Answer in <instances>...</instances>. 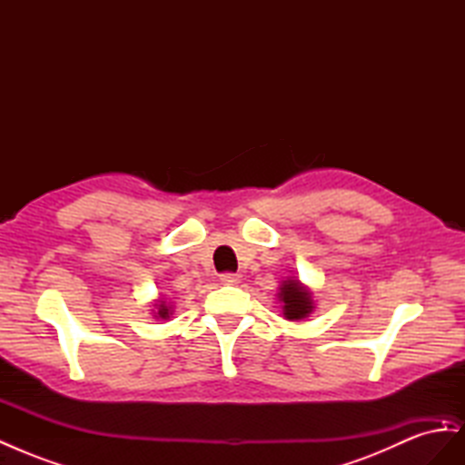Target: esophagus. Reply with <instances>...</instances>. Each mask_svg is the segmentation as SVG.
<instances>
[{
  "mask_svg": "<svg viewBox=\"0 0 465 465\" xmlns=\"http://www.w3.org/2000/svg\"><path fill=\"white\" fill-rule=\"evenodd\" d=\"M241 281H242V275H238V273H223L221 275L223 285H238Z\"/></svg>",
  "mask_w": 465,
  "mask_h": 465,
  "instance_id": "obj_1",
  "label": "esophagus"
}]
</instances>
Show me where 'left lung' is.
<instances>
[{
    "mask_svg": "<svg viewBox=\"0 0 465 465\" xmlns=\"http://www.w3.org/2000/svg\"><path fill=\"white\" fill-rule=\"evenodd\" d=\"M277 301L281 302V314L289 322H299L311 316L316 308L314 294L299 277H287L281 281Z\"/></svg>",
    "mask_w": 465,
    "mask_h": 465,
    "instance_id": "obj_1",
    "label": "left lung"
}]
</instances>
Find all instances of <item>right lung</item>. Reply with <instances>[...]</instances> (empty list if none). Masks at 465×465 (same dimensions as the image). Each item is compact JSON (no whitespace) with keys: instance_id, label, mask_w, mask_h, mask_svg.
<instances>
[{"instance_id":"obj_1","label":"right lung","mask_w":465,"mask_h":465,"mask_svg":"<svg viewBox=\"0 0 465 465\" xmlns=\"http://www.w3.org/2000/svg\"><path fill=\"white\" fill-rule=\"evenodd\" d=\"M151 314L154 320H168L174 314V306L171 301H164V299H157L151 308Z\"/></svg>"}]
</instances>
